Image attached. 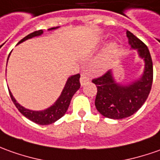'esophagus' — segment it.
Segmentation results:
<instances>
[{
    "label": "esophagus",
    "instance_id": "obj_1",
    "mask_svg": "<svg viewBox=\"0 0 160 160\" xmlns=\"http://www.w3.org/2000/svg\"><path fill=\"white\" fill-rule=\"evenodd\" d=\"M89 81H90V78H89L88 73L87 72H82L80 74V84L83 86Z\"/></svg>",
    "mask_w": 160,
    "mask_h": 160
}]
</instances>
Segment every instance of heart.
<instances>
[{"instance_id":"1","label":"heart","mask_w":160,"mask_h":160,"mask_svg":"<svg viewBox=\"0 0 160 160\" xmlns=\"http://www.w3.org/2000/svg\"><path fill=\"white\" fill-rule=\"evenodd\" d=\"M116 52H117V46L115 43H110L109 45H108L107 48L104 50V52L100 56L98 60L95 62V64H94L95 68H97V69L103 68L113 58Z\"/></svg>"}]
</instances>
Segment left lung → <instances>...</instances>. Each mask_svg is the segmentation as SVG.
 Segmentation results:
<instances>
[{"label":"left lung","instance_id":"left-lung-1","mask_svg":"<svg viewBox=\"0 0 160 160\" xmlns=\"http://www.w3.org/2000/svg\"><path fill=\"white\" fill-rule=\"evenodd\" d=\"M126 33L131 47L138 49L145 62L142 78L128 87L116 83L111 71L92 80L97 88L95 107L102 116L111 119H122L136 113L148 98L152 85L153 66L149 49L133 33L129 30Z\"/></svg>","mask_w":160,"mask_h":160}]
</instances>
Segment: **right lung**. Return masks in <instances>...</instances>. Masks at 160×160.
<instances>
[{
	"mask_svg": "<svg viewBox=\"0 0 160 160\" xmlns=\"http://www.w3.org/2000/svg\"><path fill=\"white\" fill-rule=\"evenodd\" d=\"M52 29H55V28H52ZM42 33H43L42 30L34 31V32L30 33L28 36H26L25 38H23L18 43H22V42L25 41L27 39L31 38L33 37L39 36ZM8 57H9V55H8ZM80 73L71 76L67 80V82H66V86H65V88L63 89L61 95L59 96V98L58 99L57 102L54 103L52 107H50L49 108L45 109V110H43V111H32V110H29L27 108L22 107L20 104L16 102V101L13 97L10 91L9 90L8 91H9V94H10L12 102H14L15 106L17 108V109L20 111L22 115H23L28 119H30V121L34 122L38 124L48 125V124H52L53 122L58 121L59 118H61L66 114V110L68 109V107L70 105V102H71L73 94H75L76 91L80 88Z\"/></svg>",
	"mask_w": 160,
	"mask_h": 160,
	"instance_id": "right-lung-1",
	"label": "right lung"
}]
</instances>
